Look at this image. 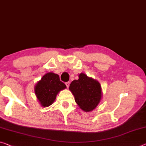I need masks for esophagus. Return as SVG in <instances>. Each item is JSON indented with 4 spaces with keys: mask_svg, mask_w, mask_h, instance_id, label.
<instances>
[{
    "mask_svg": "<svg viewBox=\"0 0 146 146\" xmlns=\"http://www.w3.org/2000/svg\"><path fill=\"white\" fill-rule=\"evenodd\" d=\"M69 84H70V82H66V85L67 88H69Z\"/></svg>",
    "mask_w": 146,
    "mask_h": 146,
    "instance_id": "esophagus-1",
    "label": "esophagus"
}]
</instances>
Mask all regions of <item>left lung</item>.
<instances>
[{
  "mask_svg": "<svg viewBox=\"0 0 146 146\" xmlns=\"http://www.w3.org/2000/svg\"><path fill=\"white\" fill-rule=\"evenodd\" d=\"M78 77V80L71 82L69 90L82 110L86 112L92 111L98 105L102 96L100 83L83 73L79 74Z\"/></svg>",
  "mask_w": 146,
  "mask_h": 146,
  "instance_id": "8db88e82",
  "label": "left lung"
}]
</instances>
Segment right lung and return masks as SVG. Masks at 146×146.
Returning a JSON list of instances; mask_svg holds the SVG:
<instances>
[{"instance_id": "right-lung-1", "label": "right lung", "mask_w": 146, "mask_h": 146, "mask_svg": "<svg viewBox=\"0 0 146 146\" xmlns=\"http://www.w3.org/2000/svg\"><path fill=\"white\" fill-rule=\"evenodd\" d=\"M66 88V84L60 81L58 75L50 72L46 73L37 82L34 91L41 106L47 107L54 103L57 94Z\"/></svg>"}]
</instances>
